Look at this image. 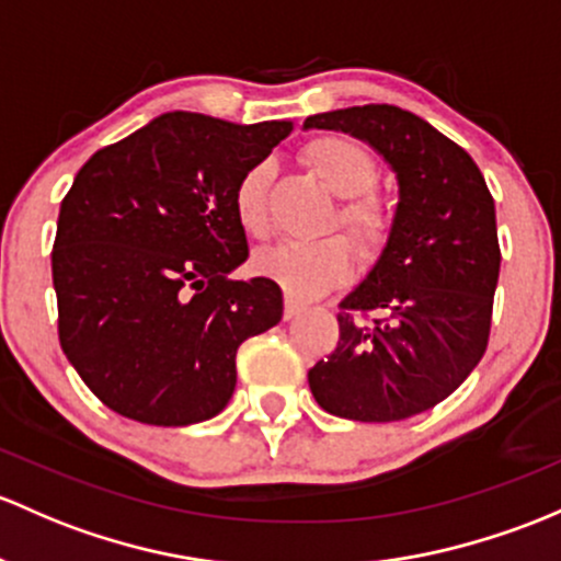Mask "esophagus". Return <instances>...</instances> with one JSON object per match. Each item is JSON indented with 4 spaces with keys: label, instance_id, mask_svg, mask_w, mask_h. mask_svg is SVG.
Listing matches in <instances>:
<instances>
[{
    "label": "esophagus",
    "instance_id": "esophagus-1",
    "mask_svg": "<svg viewBox=\"0 0 561 561\" xmlns=\"http://www.w3.org/2000/svg\"><path fill=\"white\" fill-rule=\"evenodd\" d=\"M300 311H304V304H300L298 298L285 296V320H293V317H298Z\"/></svg>",
    "mask_w": 561,
    "mask_h": 561
}]
</instances>
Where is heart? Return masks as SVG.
<instances>
[{"mask_svg": "<svg viewBox=\"0 0 561 561\" xmlns=\"http://www.w3.org/2000/svg\"><path fill=\"white\" fill-rule=\"evenodd\" d=\"M306 161L333 196L344 198L335 220L352 236L359 252H379L392 228V209L379 193L370 191L376 182L370 152L355 139L322 137L306 147ZM233 215L247 236L263 239L268 233V163H255L239 176L233 187ZM255 268L285 287L293 298H317L350 276L352 250L341 236L279 241L257 252Z\"/></svg>", "mask_w": 561, "mask_h": 561, "instance_id": "b5f03b06", "label": "heart"}]
</instances>
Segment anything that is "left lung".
Instances as JSON below:
<instances>
[{
	"instance_id": "1",
	"label": "left lung",
	"mask_w": 561,
	"mask_h": 561,
	"mask_svg": "<svg viewBox=\"0 0 561 561\" xmlns=\"http://www.w3.org/2000/svg\"><path fill=\"white\" fill-rule=\"evenodd\" d=\"M350 134L398 176L379 261L341 300V339L309 370L328 414L400 422L433 409L486 352L500 276L494 198L473 158L414 112L365 104L306 117ZM375 311L374 321L359 313Z\"/></svg>"
}]
</instances>
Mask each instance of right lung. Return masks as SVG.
<instances>
[{
	"mask_svg": "<svg viewBox=\"0 0 561 561\" xmlns=\"http://www.w3.org/2000/svg\"><path fill=\"white\" fill-rule=\"evenodd\" d=\"M290 131L167 112L75 176L53 244L58 341L107 409L185 427L228 405L236 350L285 309L274 279H231L250 257L233 187Z\"/></svg>",
	"mask_w": 561,
	"mask_h": 561,
	"instance_id": "right-lung-1",
	"label": "right lung"
}]
</instances>
